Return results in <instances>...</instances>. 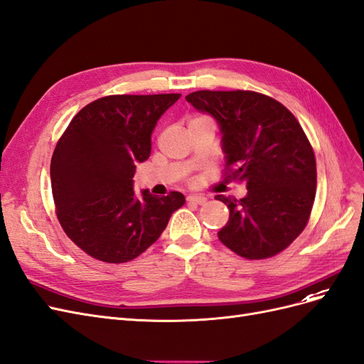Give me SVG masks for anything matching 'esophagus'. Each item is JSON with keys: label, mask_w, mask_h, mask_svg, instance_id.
<instances>
[{"label": "esophagus", "mask_w": 364, "mask_h": 364, "mask_svg": "<svg viewBox=\"0 0 364 364\" xmlns=\"http://www.w3.org/2000/svg\"><path fill=\"white\" fill-rule=\"evenodd\" d=\"M186 200H188L190 203H197V205H205L208 202L205 196H196V194H191L186 197Z\"/></svg>", "instance_id": "1"}]
</instances>
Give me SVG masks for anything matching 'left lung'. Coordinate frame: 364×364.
Instances as JSON below:
<instances>
[{"instance_id":"obj_1","label":"left lung","mask_w":364,"mask_h":364,"mask_svg":"<svg viewBox=\"0 0 364 364\" xmlns=\"http://www.w3.org/2000/svg\"><path fill=\"white\" fill-rule=\"evenodd\" d=\"M186 102L222 129L226 179L245 182L243 199L218 194L229 220L222 243L246 259L287 249L305 229L316 197V156L296 117L255 91H196Z\"/></svg>"}]
</instances>
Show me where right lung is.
<instances>
[{"mask_svg": "<svg viewBox=\"0 0 364 364\" xmlns=\"http://www.w3.org/2000/svg\"><path fill=\"white\" fill-rule=\"evenodd\" d=\"M181 94L107 95L74 115L54 149L50 176L65 234L107 264L135 259L161 237L182 193L134 191L138 162L149 159L151 132Z\"/></svg>", "mask_w": 364, "mask_h": 364, "instance_id": "add662e5", "label": "right lung"}]
</instances>
